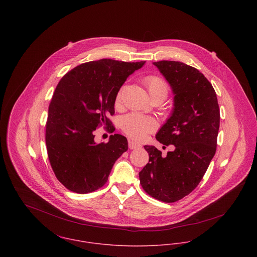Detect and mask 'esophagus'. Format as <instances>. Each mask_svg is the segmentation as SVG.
Wrapping results in <instances>:
<instances>
[{"instance_id": "1", "label": "esophagus", "mask_w": 257, "mask_h": 257, "mask_svg": "<svg viewBox=\"0 0 257 257\" xmlns=\"http://www.w3.org/2000/svg\"><path fill=\"white\" fill-rule=\"evenodd\" d=\"M128 147H130L131 149H137V148L142 147V145H140V144H138V143H136V142H134V141H130V142H128Z\"/></svg>"}]
</instances>
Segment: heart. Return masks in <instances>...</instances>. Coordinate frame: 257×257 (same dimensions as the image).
<instances>
[{
    "label": "heart",
    "mask_w": 257,
    "mask_h": 257,
    "mask_svg": "<svg viewBox=\"0 0 257 257\" xmlns=\"http://www.w3.org/2000/svg\"><path fill=\"white\" fill-rule=\"evenodd\" d=\"M144 82L147 86L151 100L154 98H163L164 100L166 99L169 88L166 81L163 78L157 75H148L145 78ZM122 93L123 87H121L116 94V106H119L121 103ZM120 126L127 137L136 141H141L144 140L149 133L155 130L156 122L150 116L139 113H130L122 117Z\"/></svg>",
    "instance_id": "heart-1"
}]
</instances>
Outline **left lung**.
I'll list each match as a JSON object with an SVG mask.
<instances>
[{
  "mask_svg": "<svg viewBox=\"0 0 257 257\" xmlns=\"http://www.w3.org/2000/svg\"><path fill=\"white\" fill-rule=\"evenodd\" d=\"M174 93V110L156 134L173 151L162 156L145 146L149 160L140 172L143 189L152 198L173 203L189 195L203 179L217 150L220 108L216 91L195 67L179 61L153 62Z\"/></svg>",
  "mask_w": 257,
  "mask_h": 257,
  "instance_id": "left-lung-1",
  "label": "left lung"
}]
</instances>
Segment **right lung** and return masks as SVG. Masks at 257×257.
Instances as JSON below:
<instances>
[{
    "label": "right lung",
    "mask_w": 257,
    "mask_h": 257,
    "mask_svg": "<svg viewBox=\"0 0 257 257\" xmlns=\"http://www.w3.org/2000/svg\"><path fill=\"white\" fill-rule=\"evenodd\" d=\"M146 61L100 59L76 66L56 86L48 107L45 143L51 168L68 190L87 194L107 183L115 160L127 150V140L111 135L96 144L94 131H114L116 94L126 78Z\"/></svg>",
    "instance_id": "1"
}]
</instances>
